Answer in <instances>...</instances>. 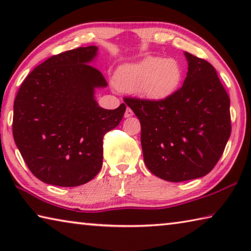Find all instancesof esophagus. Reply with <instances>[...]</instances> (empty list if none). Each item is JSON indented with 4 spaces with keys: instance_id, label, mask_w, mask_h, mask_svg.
<instances>
[{
    "instance_id": "obj_1",
    "label": "esophagus",
    "mask_w": 251,
    "mask_h": 251,
    "mask_svg": "<svg viewBox=\"0 0 251 251\" xmlns=\"http://www.w3.org/2000/svg\"><path fill=\"white\" fill-rule=\"evenodd\" d=\"M133 115H134L133 110H131L130 108H127V109H126V112H125V114H124V117H125V118H129V117H131Z\"/></svg>"
}]
</instances>
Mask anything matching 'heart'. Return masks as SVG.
Segmentation results:
<instances>
[{"instance_id":"obj_1","label":"heart","mask_w":251,"mask_h":251,"mask_svg":"<svg viewBox=\"0 0 251 251\" xmlns=\"http://www.w3.org/2000/svg\"><path fill=\"white\" fill-rule=\"evenodd\" d=\"M184 79V69L175 58L148 56L137 63L121 66L115 75L120 90L139 93L155 103L167 100L179 90Z\"/></svg>"}]
</instances>
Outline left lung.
I'll list each match as a JSON object with an SVG mask.
<instances>
[{"instance_id": "1", "label": "left lung", "mask_w": 251, "mask_h": 251, "mask_svg": "<svg viewBox=\"0 0 251 251\" xmlns=\"http://www.w3.org/2000/svg\"><path fill=\"white\" fill-rule=\"evenodd\" d=\"M188 72L167 100L125 99L141 122L144 161L161 179L179 182L209 173L231 131L230 100L214 66L185 52Z\"/></svg>"}]
</instances>
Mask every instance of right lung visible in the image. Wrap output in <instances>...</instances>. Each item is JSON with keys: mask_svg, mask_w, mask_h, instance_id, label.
<instances>
[{"mask_svg": "<svg viewBox=\"0 0 251 251\" xmlns=\"http://www.w3.org/2000/svg\"><path fill=\"white\" fill-rule=\"evenodd\" d=\"M94 45L67 50L35 67L14 100L13 137L35 177L74 187L94 178L103 164V137L120 124L126 105L100 107L95 91L107 83L93 62Z\"/></svg>", "mask_w": 251, "mask_h": 251, "instance_id": "obj_1", "label": "right lung"}]
</instances>
